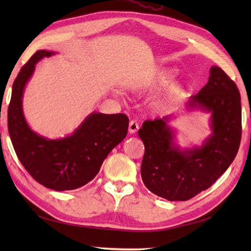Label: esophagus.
<instances>
[{"label": "esophagus", "instance_id": "1", "mask_svg": "<svg viewBox=\"0 0 251 251\" xmlns=\"http://www.w3.org/2000/svg\"><path fill=\"white\" fill-rule=\"evenodd\" d=\"M139 129V124L136 121H130L129 126H128V131L129 134H136V132Z\"/></svg>", "mask_w": 251, "mask_h": 251}]
</instances>
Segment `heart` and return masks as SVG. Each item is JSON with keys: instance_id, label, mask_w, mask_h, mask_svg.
Listing matches in <instances>:
<instances>
[{"instance_id": "heart-1", "label": "heart", "mask_w": 251, "mask_h": 251, "mask_svg": "<svg viewBox=\"0 0 251 251\" xmlns=\"http://www.w3.org/2000/svg\"><path fill=\"white\" fill-rule=\"evenodd\" d=\"M172 76H173L172 73H164L163 75L159 76L158 81L159 82H165V81H167V79H169ZM146 86H147V84H142V85H140V86H138V87H139V88L140 87L141 88H145ZM180 92H181V87L180 86H174L172 88H169L168 90H166V92H164L163 94L156 96V97L152 100L151 105L153 106V108H155V109L163 108V106L166 104L170 99H172L173 97H175V96H177Z\"/></svg>"}]
</instances>
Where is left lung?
<instances>
[{"label": "left lung", "instance_id": "8db88e82", "mask_svg": "<svg viewBox=\"0 0 251 251\" xmlns=\"http://www.w3.org/2000/svg\"><path fill=\"white\" fill-rule=\"evenodd\" d=\"M186 109L211 114V135L200 147L181 149L175 142V129L168 124L172 115L146 121L138 131L145 145L143 183L170 201H188L214 184L234 161L241 143V95L221 68H210L208 83L191 96Z\"/></svg>", "mask_w": 251, "mask_h": 251}]
</instances>
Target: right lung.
Masks as SVG:
<instances>
[{
	"label": "right lung",
	"instance_id": "1",
	"mask_svg": "<svg viewBox=\"0 0 251 251\" xmlns=\"http://www.w3.org/2000/svg\"><path fill=\"white\" fill-rule=\"evenodd\" d=\"M55 51L37 50L21 68L8 105V132L20 163L32 178L55 191L75 190L92 181L109 153L124 140L129 120L125 114L90 113L73 134L49 139L32 130L23 110V96L35 65Z\"/></svg>",
	"mask_w": 251,
	"mask_h": 251
}]
</instances>
